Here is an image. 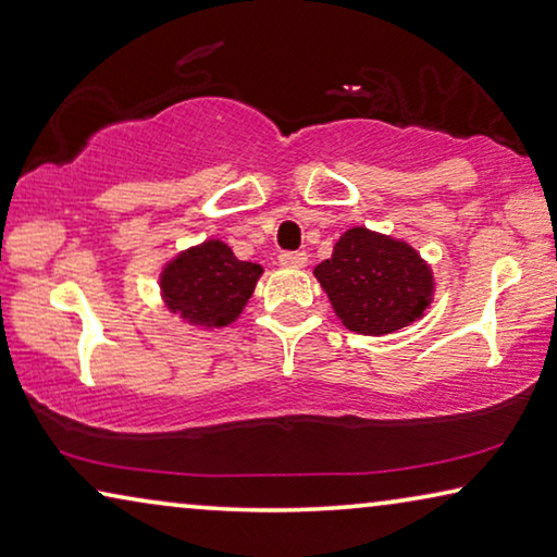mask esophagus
I'll return each mask as SVG.
<instances>
[{
    "instance_id": "esophagus-1",
    "label": "esophagus",
    "mask_w": 557,
    "mask_h": 557,
    "mask_svg": "<svg viewBox=\"0 0 557 557\" xmlns=\"http://www.w3.org/2000/svg\"><path fill=\"white\" fill-rule=\"evenodd\" d=\"M280 264L282 268H293V270H300L307 264V252H282L280 255Z\"/></svg>"
}]
</instances>
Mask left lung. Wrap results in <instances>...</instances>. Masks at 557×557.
<instances>
[{
	"instance_id": "left-lung-1",
	"label": "left lung",
	"mask_w": 557,
	"mask_h": 557,
	"mask_svg": "<svg viewBox=\"0 0 557 557\" xmlns=\"http://www.w3.org/2000/svg\"><path fill=\"white\" fill-rule=\"evenodd\" d=\"M332 310L358 335H389L420 320L433 302L430 264L403 239L352 227L314 268Z\"/></svg>"
}]
</instances>
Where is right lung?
<instances>
[{"mask_svg":"<svg viewBox=\"0 0 557 557\" xmlns=\"http://www.w3.org/2000/svg\"><path fill=\"white\" fill-rule=\"evenodd\" d=\"M262 268L237 260L222 239L189 247L164 264L160 293L168 310L197 327H227L243 314Z\"/></svg>","mask_w":557,"mask_h":557,"instance_id":"right-lung-1","label":"right lung"}]
</instances>
